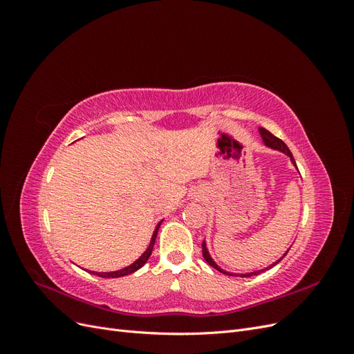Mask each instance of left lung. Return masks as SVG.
Masks as SVG:
<instances>
[{
    "instance_id": "left-lung-1",
    "label": "left lung",
    "mask_w": 354,
    "mask_h": 354,
    "mask_svg": "<svg viewBox=\"0 0 354 354\" xmlns=\"http://www.w3.org/2000/svg\"><path fill=\"white\" fill-rule=\"evenodd\" d=\"M260 136H261V138H263V142H264V145L267 146V147H270V149H274V151H279V152H282V153H285L286 156H289V159H291V162L294 164V167L297 168V164H295V159H294V156H292V153H291V151H289L288 149V146L281 140V138H277V137H274L272 133H269L267 130H264V128H260ZM289 251V250H288ZM288 251L281 257L279 260H277L276 263H273V264H270L269 267H266V269H261V270H255V272H251V273H230V272H226V270H223L221 267L214 261L212 259H211V255H209V252H208V250H207V243H205V241L202 242V255H203V259H205V261L211 266V267H214V269L216 270H218V272H221V273H224V274H227V276H239V277H250V276H254V274H259V273H261V272H266V270H269V269H272V267H274L277 263H279L283 257L288 254Z\"/></svg>"
}]
</instances>
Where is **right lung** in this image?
Returning <instances> with one entry per match:
<instances>
[{
  "mask_svg": "<svg viewBox=\"0 0 354 354\" xmlns=\"http://www.w3.org/2000/svg\"><path fill=\"white\" fill-rule=\"evenodd\" d=\"M160 223H162V220H160V221L156 224V227H155L153 234H152L151 243H149L147 250H146L140 257H138V259H137L133 264L124 267V269H121V270H115V272H91V270H88V273L95 274V276H100V277H121V276H127V274H131V273L137 272L138 269H140V267H143V266L146 264V261L149 260V257H151V254H152L153 245H155V241H156V234H158V230H159V227H160Z\"/></svg>",
  "mask_w": 354,
  "mask_h": 354,
  "instance_id": "add662e5",
  "label": "right lung"
}]
</instances>
